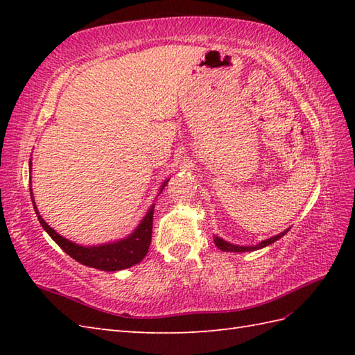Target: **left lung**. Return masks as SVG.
Listing matches in <instances>:
<instances>
[{"instance_id":"left-lung-1","label":"left lung","mask_w":355,"mask_h":355,"mask_svg":"<svg viewBox=\"0 0 355 355\" xmlns=\"http://www.w3.org/2000/svg\"><path fill=\"white\" fill-rule=\"evenodd\" d=\"M288 232V230H285V232H282V233H279V235H276V236H273V238H270V239H266V241H262V243H259L258 245H254V247H244V245H233V244H230V243H227V241H224V239H221V238H218V236H215V245L220 248V250H223V252H253V250H258V248H262V247H266V245H270V244H273L275 241H277L279 238H282L285 233Z\"/></svg>"}]
</instances>
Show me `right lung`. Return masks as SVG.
I'll use <instances>...</instances> for the list:
<instances>
[{"instance_id": "right-lung-1", "label": "right lung", "mask_w": 355, "mask_h": 355, "mask_svg": "<svg viewBox=\"0 0 355 355\" xmlns=\"http://www.w3.org/2000/svg\"><path fill=\"white\" fill-rule=\"evenodd\" d=\"M30 166H32V162H30ZM168 182L169 180H166V183L162 186V191L164 189L166 184H168ZM30 195H32V189H30ZM33 207L37 215V220H40L44 230L49 233L51 239L55 241V243L61 247L67 254H70L73 259L84 263L87 267L99 268L103 271H117V270L130 268L145 258V254L149 250L150 238H153L154 206H150L149 212L146 214L145 218H143L141 223L139 224V227L135 229L126 239L117 241V243H112V244L97 245V247H82L71 243L69 239L62 238L61 235H58V233L42 220L40 212H37L35 201H33Z\"/></svg>"}]
</instances>
